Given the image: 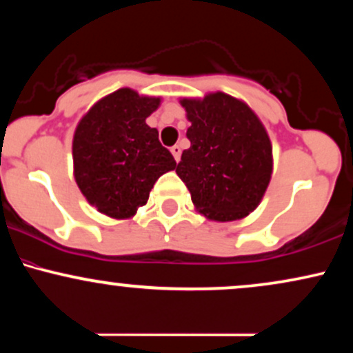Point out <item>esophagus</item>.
I'll list each match as a JSON object with an SVG mask.
<instances>
[{"label":"esophagus","instance_id":"34e87169","mask_svg":"<svg viewBox=\"0 0 353 353\" xmlns=\"http://www.w3.org/2000/svg\"><path fill=\"white\" fill-rule=\"evenodd\" d=\"M171 152H172V156H174V159H176L177 161V163H179V159H181V145H172V148H171Z\"/></svg>","mask_w":353,"mask_h":353}]
</instances>
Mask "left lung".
<instances>
[{
    "label": "left lung",
    "mask_w": 353,
    "mask_h": 353,
    "mask_svg": "<svg viewBox=\"0 0 353 353\" xmlns=\"http://www.w3.org/2000/svg\"><path fill=\"white\" fill-rule=\"evenodd\" d=\"M190 125V148L176 172L194 205L208 219L228 222L252 212L272 174V145L252 109L232 96L214 92L182 99Z\"/></svg>",
    "instance_id": "obj_1"
}]
</instances>
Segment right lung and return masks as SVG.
Masks as SVG:
<instances>
[{
    "label": "right lung",
    "instance_id": "add662e5",
    "mask_svg": "<svg viewBox=\"0 0 353 353\" xmlns=\"http://www.w3.org/2000/svg\"><path fill=\"white\" fill-rule=\"evenodd\" d=\"M159 103L129 88L117 89L89 109L76 128V182L89 204L109 217L134 216L156 181L176 169L157 129L145 124Z\"/></svg>",
    "mask_w": 353,
    "mask_h": 353
}]
</instances>
